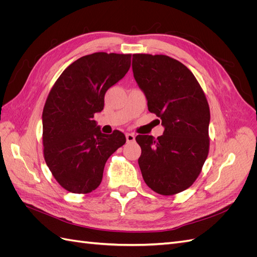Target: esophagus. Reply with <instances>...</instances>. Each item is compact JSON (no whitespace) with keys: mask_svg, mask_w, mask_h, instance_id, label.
<instances>
[{"mask_svg":"<svg viewBox=\"0 0 257 257\" xmlns=\"http://www.w3.org/2000/svg\"><path fill=\"white\" fill-rule=\"evenodd\" d=\"M125 137H126V142H127V143H133V142L135 141V135H134V134L126 133Z\"/></svg>","mask_w":257,"mask_h":257,"instance_id":"34e87169","label":"esophagus"}]
</instances>
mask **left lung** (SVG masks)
<instances>
[{"mask_svg":"<svg viewBox=\"0 0 257 257\" xmlns=\"http://www.w3.org/2000/svg\"><path fill=\"white\" fill-rule=\"evenodd\" d=\"M135 80L148 109L162 120L164 134L137 135L146 184L161 195H175L195 182L208 157L209 104L203 88L181 62L164 54H133Z\"/></svg>","mask_w":257,"mask_h":257,"instance_id":"1","label":"left lung"}]
</instances>
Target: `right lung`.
Here are the masks:
<instances>
[{
	"mask_svg": "<svg viewBox=\"0 0 257 257\" xmlns=\"http://www.w3.org/2000/svg\"><path fill=\"white\" fill-rule=\"evenodd\" d=\"M132 54L95 52L76 60L54 82L43 110L46 164L66 191L88 194L102 182L110 155L125 144L122 132L103 134L94 113L106 91L128 72Z\"/></svg>",
	"mask_w": 257,
	"mask_h": 257,
	"instance_id": "add662e5",
	"label": "right lung"
}]
</instances>
